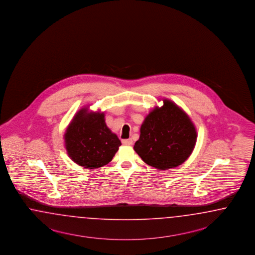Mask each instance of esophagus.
<instances>
[{
  "mask_svg": "<svg viewBox=\"0 0 255 255\" xmlns=\"http://www.w3.org/2000/svg\"><path fill=\"white\" fill-rule=\"evenodd\" d=\"M123 144L125 146H131L132 145V140L131 139H124L123 140Z\"/></svg>",
  "mask_w": 255,
  "mask_h": 255,
  "instance_id": "esophagus-1",
  "label": "esophagus"
}]
</instances>
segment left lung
Instances as JSON below:
<instances>
[{"instance_id":"8db88e82","label":"left lung","mask_w":255,"mask_h":255,"mask_svg":"<svg viewBox=\"0 0 255 255\" xmlns=\"http://www.w3.org/2000/svg\"><path fill=\"white\" fill-rule=\"evenodd\" d=\"M140 127L133 149L148 165L159 170L177 167L192 154L197 131L190 117L174 102L163 99Z\"/></svg>"}]
</instances>
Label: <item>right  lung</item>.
Returning <instances> with one entry per match:
<instances>
[{"label":"right lung","instance_id":"add662e5","mask_svg":"<svg viewBox=\"0 0 255 255\" xmlns=\"http://www.w3.org/2000/svg\"><path fill=\"white\" fill-rule=\"evenodd\" d=\"M64 142L70 158L89 169L108 164L122 145L107 126L105 113L88 108H81L74 116L64 133Z\"/></svg>","mask_w":255,"mask_h":255}]
</instances>
